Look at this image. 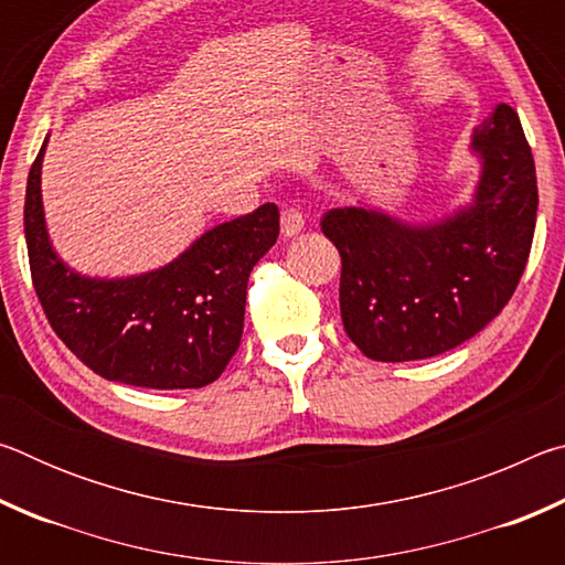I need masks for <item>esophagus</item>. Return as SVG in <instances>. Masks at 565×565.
<instances>
[{"instance_id": "34e87169", "label": "esophagus", "mask_w": 565, "mask_h": 565, "mask_svg": "<svg viewBox=\"0 0 565 565\" xmlns=\"http://www.w3.org/2000/svg\"><path fill=\"white\" fill-rule=\"evenodd\" d=\"M301 228H303V214H301V209L286 206L284 212H281V234H284L286 238H289V236L301 234Z\"/></svg>"}]
</instances>
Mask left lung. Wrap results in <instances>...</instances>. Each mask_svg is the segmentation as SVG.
<instances>
[{"mask_svg":"<svg viewBox=\"0 0 565 565\" xmlns=\"http://www.w3.org/2000/svg\"><path fill=\"white\" fill-rule=\"evenodd\" d=\"M473 204L434 224L343 206L321 218L341 254L349 339L374 361H418L461 347L499 317L529 262L539 186L519 114L499 104L473 129Z\"/></svg>","mask_w":565,"mask_h":565,"instance_id":"8db88e82","label":"left lung"}]
</instances>
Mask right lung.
<instances>
[{
    "mask_svg": "<svg viewBox=\"0 0 565 565\" xmlns=\"http://www.w3.org/2000/svg\"><path fill=\"white\" fill-rule=\"evenodd\" d=\"M26 179L24 236L34 291L52 329L94 374L139 388H202L238 349L248 274L279 236V209L209 228L157 271L89 279L50 244L42 209V157Z\"/></svg>",
    "mask_w": 565,
    "mask_h": 565,
    "instance_id": "add662e5",
    "label": "right lung"
}]
</instances>
